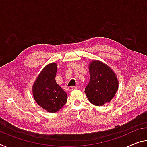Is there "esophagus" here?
Listing matches in <instances>:
<instances>
[{"label": "esophagus", "mask_w": 147, "mask_h": 147, "mask_svg": "<svg viewBox=\"0 0 147 147\" xmlns=\"http://www.w3.org/2000/svg\"><path fill=\"white\" fill-rule=\"evenodd\" d=\"M76 89H77V87H76V86H69L68 87L69 91H73Z\"/></svg>", "instance_id": "obj_1"}]
</instances>
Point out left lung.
I'll list each match as a JSON object with an SVG mask.
<instances>
[{"label": "left lung", "instance_id": "obj_1", "mask_svg": "<svg viewBox=\"0 0 147 147\" xmlns=\"http://www.w3.org/2000/svg\"><path fill=\"white\" fill-rule=\"evenodd\" d=\"M89 71L90 82L84 91L88 100L96 106L110 102L118 89V80L115 72L99 60L90 63Z\"/></svg>", "mask_w": 147, "mask_h": 147}]
</instances>
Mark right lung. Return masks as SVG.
Here are the masks:
<instances>
[{
	"mask_svg": "<svg viewBox=\"0 0 147 147\" xmlns=\"http://www.w3.org/2000/svg\"><path fill=\"white\" fill-rule=\"evenodd\" d=\"M57 64L46 65L37 76L32 91L36 103L49 113H55L67 103V93L55 81Z\"/></svg>",
	"mask_w": 147,
	"mask_h": 147,
	"instance_id": "add662e5",
	"label": "right lung"
}]
</instances>
